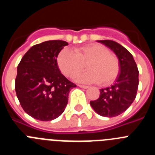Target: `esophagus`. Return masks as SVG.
I'll use <instances>...</instances> for the list:
<instances>
[{
	"label": "esophagus",
	"mask_w": 155,
	"mask_h": 155,
	"mask_svg": "<svg viewBox=\"0 0 155 155\" xmlns=\"http://www.w3.org/2000/svg\"><path fill=\"white\" fill-rule=\"evenodd\" d=\"M79 87H81V88H84V89H87L88 88V86H86V85H81V84H79Z\"/></svg>",
	"instance_id": "1"
}]
</instances>
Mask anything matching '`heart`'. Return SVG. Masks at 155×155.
Segmentation results:
<instances>
[{
  "label": "heart",
  "instance_id": "b5f03b06",
  "mask_svg": "<svg viewBox=\"0 0 155 155\" xmlns=\"http://www.w3.org/2000/svg\"><path fill=\"white\" fill-rule=\"evenodd\" d=\"M59 69L66 76L74 78L85 68L89 71L78 75L81 83H97L103 86L115 81L120 73L117 57L109 49L100 44H89L75 49L74 52L63 49L57 58Z\"/></svg>",
  "mask_w": 155,
  "mask_h": 155
}]
</instances>
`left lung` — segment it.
<instances>
[{
    "mask_svg": "<svg viewBox=\"0 0 155 155\" xmlns=\"http://www.w3.org/2000/svg\"><path fill=\"white\" fill-rule=\"evenodd\" d=\"M113 50L118 58L120 73L111 87L100 90L99 98L90 105L98 115L114 117L124 113L136 98L139 84V71L128 50L113 40H98Z\"/></svg>",
    "mask_w": 155,
    "mask_h": 155,
    "instance_id": "left-lung-1",
    "label": "left lung"
}]
</instances>
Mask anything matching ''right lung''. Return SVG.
Listing matches in <instances>:
<instances>
[{
  "label": "right lung",
  "mask_w": 155,
  "mask_h": 155,
  "mask_svg": "<svg viewBox=\"0 0 155 155\" xmlns=\"http://www.w3.org/2000/svg\"><path fill=\"white\" fill-rule=\"evenodd\" d=\"M62 40H50L31 46L17 68L15 91L27 114L41 121L61 116L68 94L76 84L61 74L57 58L64 46Z\"/></svg>",
  "instance_id": "right-lung-1"
}]
</instances>
